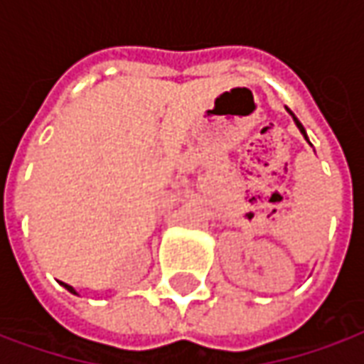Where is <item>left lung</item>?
<instances>
[{
	"label": "left lung",
	"mask_w": 364,
	"mask_h": 364,
	"mask_svg": "<svg viewBox=\"0 0 364 364\" xmlns=\"http://www.w3.org/2000/svg\"><path fill=\"white\" fill-rule=\"evenodd\" d=\"M286 110H288L289 114H291V110H289V108H286ZM291 118H294V122H296V126H297V128H299V132H301V134H304V138L307 139V136H306V129H304V126H301V122L297 120V118H296V116H294V114H291ZM307 141H309V139H307Z\"/></svg>",
	"instance_id": "obj_1"
}]
</instances>
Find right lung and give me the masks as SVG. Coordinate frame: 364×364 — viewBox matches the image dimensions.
I'll return each mask as SVG.
<instances>
[{"mask_svg":"<svg viewBox=\"0 0 364 364\" xmlns=\"http://www.w3.org/2000/svg\"><path fill=\"white\" fill-rule=\"evenodd\" d=\"M60 284H63V282H60ZM63 286H65V288H67L68 291H70V294H76L75 288H73V286H68V284H63Z\"/></svg>","mask_w":364,"mask_h":364,"instance_id":"1","label":"right lung"}]
</instances>
